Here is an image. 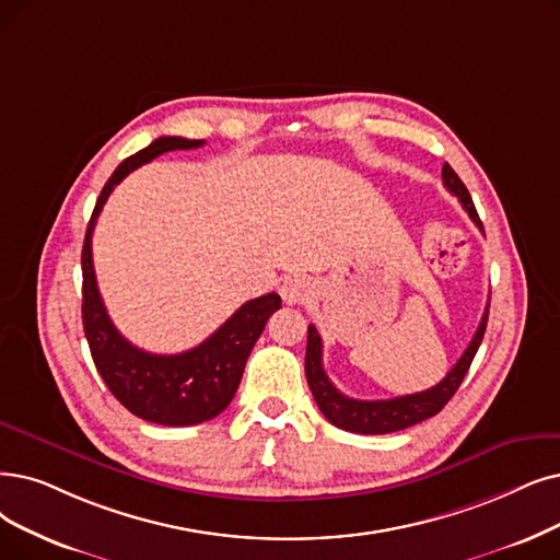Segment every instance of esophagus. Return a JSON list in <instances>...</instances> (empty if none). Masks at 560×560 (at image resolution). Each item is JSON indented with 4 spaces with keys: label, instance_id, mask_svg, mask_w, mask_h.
Here are the masks:
<instances>
[{
    "label": "esophagus",
    "instance_id": "1",
    "mask_svg": "<svg viewBox=\"0 0 560 560\" xmlns=\"http://www.w3.org/2000/svg\"><path fill=\"white\" fill-rule=\"evenodd\" d=\"M310 294H312V284H310V280H305V278H301V276L287 278V280L282 282V287H280V296H282V301L289 303V305L305 303V301L310 299Z\"/></svg>",
    "mask_w": 560,
    "mask_h": 560
}]
</instances>
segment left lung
<instances>
[{
    "label": "left lung",
    "mask_w": 560,
    "mask_h": 560,
    "mask_svg": "<svg viewBox=\"0 0 560 560\" xmlns=\"http://www.w3.org/2000/svg\"><path fill=\"white\" fill-rule=\"evenodd\" d=\"M441 176H443V186L459 199L464 211L471 215L478 230L485 232L482 222L478 218V211L474 207V199H471V195H468L466 186L462 184V178L455 174V170L445 163ZM487 317H489V303L485 307V315L480 319V326L474 335V340L468 342L466 351L462 353L455 368L445 374L436 386L422 390V393L390 397V399H353L335 388L324 372L322 338H319L317 328L310 324L307 326V349H305L307 386L317 399V407L328 418V422L335 424V428L355 432V434H390V432L407 430L416 422H422V420L436 416L445 405H448V399L457 393V388L464 382V376H466L468 368H471L476 351L485 338Z\"/></svg>",
    "instance_id": "1"
}]
</instances>
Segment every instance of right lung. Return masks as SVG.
Segmentation results:
<instances>
[{"label":"right lung","instance_id":"1","mask_svg":"<svg viewBox=\"0 0 560 560\" xmlns=\"http://www.w3.org/2000/svg\"><path fill=\"white\" fill-rule=\"evenodd\" d=\"M202 144L205 140L159 138L126 159L101 190L82 245V326L96 370L109 393L130 413L167 428L205 422L228 409L257 338L268 317L282 305L276 292L243 303L202 345L172 355L149 353L130 345L107 315L94 273L92 234L109 192L124 176L155 155Z\"/></svg>","mask_w":560,"mask_h":560}]
</instances>
